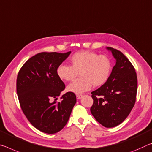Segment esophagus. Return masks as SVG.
Wrapping results in <instances>:
<instances>
[{
  "instance_id": "1",
  "label": "esophagus",
  "mask_w": 152,
  "mask_h": 152,
  "mask_svg": "<svg viewBox=\"0 0 152 152\" xmlns=\"http://www.w3.org/2000/svg\"><path fill=\"white\" fill-rule=\"evenodd\" d=\"M82 97H83V95H76L77 99H81Z\"/></svg>"
}]
</instances>
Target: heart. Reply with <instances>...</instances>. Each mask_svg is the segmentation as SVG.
I'll use <instances>...</instances> for the list:
<instances>
[{
  "label": "heart",
  "mask_w": 152,
  "mask_h": 152,
  "mask_svg": "<svg viewBox=\"0 0 152 152\" xmlns=\"http://www.w3.org/2000/svg\"><path fill=\"white\" fill-rule=\"evenodd\" d=\"M70 66L61 65L57 69V74L64 81L74 80L80 73L81 78L67 86L69 92L80 94L88 91L92 85L99 87L107 83L112 70L110 59L105 55L91 51H80L74 53L69 59Z\"/></svg>",
  "instance_id": "obj_1"
}]
</instances>
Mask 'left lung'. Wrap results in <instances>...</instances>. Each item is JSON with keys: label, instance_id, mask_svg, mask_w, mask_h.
Returning a JSON list of instances; mask_svg holds the SVG:
<instances>
[{"label": "left lung", "instance_id": "obj_1", "mask_svg": "<svg viewBox=\"0 0 152 152\" xmlns=\"http://www.w3.org/2000/svg\"><path fill=\"white\" fill-rule=\"evenodd\" d=\"M116 60L107 83L93 91L91 112L107 128L121 124L131 113L136 101L137 77L131 61L120 50L107 47Z\"/></svg>", "mask_w": 152, "mask_h": 152}]
</instances>
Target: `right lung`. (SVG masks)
Returning a JSON list of instances; mask_svg holds the SVG:
<instances>
[{
	"mask_svg": "<svg viewBox=\"0 0 152 152\" xmlns=\"http://www.w3.org/2000/svg\"><path fill=\"white\" fill-rule=\"evenodd\" d=\"M70 53H40L29 59L18 72L16 86L20 107L29 122L45 133L61 131L76 103V95L72 92L56 102L66 88L57 69Z\"/></svg>",
	"mask_w": 152,
	"mask_h": 152,
	"instance_id": "add662e5",
	"label": "right lung"
}]
</instances>
